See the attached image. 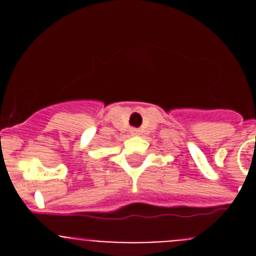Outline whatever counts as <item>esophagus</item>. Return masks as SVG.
I'll return each instance as SVG.
<instances>
[{
  "label": "esophagus",
  "mask_w": 256,
  "mask_h": 256,
  "mask_svg": "<svg viewBox=\"0 0 256 256\" xmlns=\"http://www.w3.org/2000/svg\"><path fill=\"white\" fill-rule=\"evenodd\" d=\"M138 133H140L138 130H136V128L134 130H132V134H138Z\"/></svg>",
  "instance_id": "obj_1"
}]
</instances>
